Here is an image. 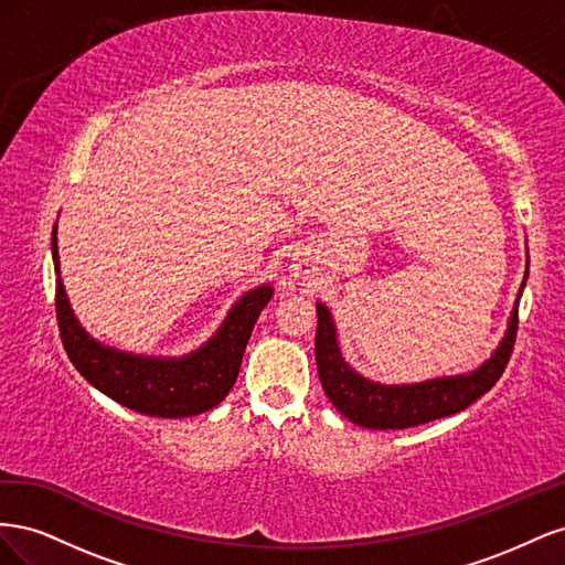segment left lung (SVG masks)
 Returning <instances> with one entry per match:
<instances>
[{"mask_svg":"<svg viewBox=\"0 0 565 565\" xmlns=\"http://www.w3.org/2000/svg\"><path fill=\"white\" fill-rule=\"evenodd\" d=\"M521 292L523 287L519 289V299ZM519 299L514 313L509 318V330L502 344L492 353L490 361L469 374H459V377H440L403 386L374 384L353 372L337 347L330 311L318 303L316 365L320 384L339 413L353 424L365 426V429H409V426L450 417L476 403L502 377L516 341Z\"/></svg>","mask_w":565,"mask_h":565,"instance_id":"obj_1","label":"left lung"}]
</instances>
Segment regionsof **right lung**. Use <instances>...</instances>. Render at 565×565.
<instances>
[{"mask_svg":"<svg viewBox=\"0 0 565 565\" xmlns=\"http://www.w3.org/2000/svg\"><path fill=\"white\" fill-rule=\"evenodd\" d=\"M51 254H54L58 273L56 226L51 233ZM270 297L273 287L268 285L252 289L235 303V309L207 344L179 361L131 355L100 347L79 328L61 278L56 280V320L67 358L92 386L141 415L177 419L207 413L228 396L241 372L254 322Z\"/></svg>","mask_w":565,"mask_h":565,"instance_id":"obj_1","label":"right lung"}]
</instances>
